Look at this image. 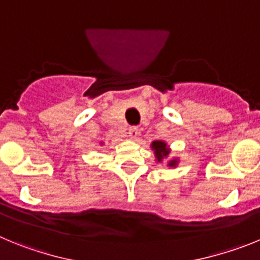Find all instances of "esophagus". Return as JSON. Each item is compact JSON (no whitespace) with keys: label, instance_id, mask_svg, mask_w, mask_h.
<instances>
[{"label":"esophagus","instance_id":"1","mask_svg":"<svg viewBox=\"0 0 260 260\" xmlns=\"http://www.w3.org/2000/svg\"><path fill=\"white\" fill-rule=\"evenodd\" d=\"M128 136L131 140H136L140 136V129L137 127H129L128 129Z\"/></svg>","mask_w":260,"mask_h":260}]
</instances>
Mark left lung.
Instances as JSON below:
<instances>
[{
    "label": "left lung",
    "instance_id": "obj_1",
    "mask_svg": "<svg viewBox=\"0 0 260 260\" xmlns=\"http://www.w3.org/2000/svg\"><path fill=\"white\" fill-rule=\"evenodd\" d=\"M151 150L154 151V155H155V160L158 163H162L163 160L170 156L171 149L167 145V142L160 141V140H156V141H153L150 145ZM177 163H179V159L172 158L167 160V167H176Z\"/></svg>",
    "mask_w": 260,
    "mask_h": 260
}]
</instances>
